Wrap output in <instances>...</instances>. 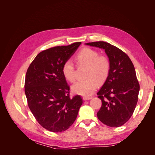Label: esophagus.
I'll return each instance as SVG.
<instances>
[{
  "label": "esophagus",
  "mask_w": 155,
  "mask_h": 155,
  "mask_svg": "<svg viewBox=\"0 0 155 155\" xmlns=\"http://www.w3.org/2000/svg\"><path fill=\"white\" fill-rule=\"evenodd\" d=\"M91 97H87V96H84L83 97V99L84 101H86V100H91Z\"/></svg>",
  "instance_id": "obj_1"
}]
</instances>
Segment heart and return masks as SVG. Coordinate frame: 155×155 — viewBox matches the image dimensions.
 <instances>
[{"mask_svg":"<svg viewBox=\"0 0 155 155\" xmlns=\"http://www.w3.org/2000/svg\"><path fill=\"white\" fill-rule=\"evenodd\" d=\"M75 61L78 65H87L84 80L78 81L72 87V92L81 96H90L99 86V83L104 82L110 70L109 58L91 48L85 47L76 54ZM62 73L65 79L70 82L76 79V68L70 59L65 61L62 66Z\"/></svg>","mask_w":155,"mask_h":155,"instance_id":"1","label":"heart"}]
</instances>
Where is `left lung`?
Masks as SVG:
<instances>
[{
    "mask_svg": "<svg viewBox=\"0 0 155 155\" xmlns=\"http://www.w3.org/2000/svg\"><path fill=\"white\" fill-rule=\"evenodd\" d=\"M86 45L105 50L110 62L109 76L97 93L102 102L97 118L107 126L120 127L130 118L138 100L140 85L134 65L122 50L106 42Z\"/></svg>",
    "mask_w": 155,
    "mask_h": 155,
    "instance_id": "left-lung-1",
    "label": "left lung"
}]
</instances>
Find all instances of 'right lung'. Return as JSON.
<instances>
[{
    "label": "right lung",
    "instance_id": "obj_1",
    "mask_svg": "<svg viewBox=\"0 0 155 155\" xmlns=\"http://www.w3.org/2000/svg\"><path fill=\"white\" fill-rule=\"evenodd\" d=\"M81 44L78 42L42 51L27 70L25 92L28 105L38 123L51 132L67 130L83 104L79 95L70 97V87L62 73L63 64Z\"/></svg>",
    "mask_w": 155,
    "mask_h": 155
}]
</instances>
